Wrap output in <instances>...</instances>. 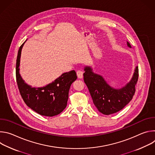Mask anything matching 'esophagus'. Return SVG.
<instances>
[{
	"label": "esophagus",
	"mask_w": 155,
	"mask_h": 155,
	"mask_svg": "<svg viewBox=\"0 0 155 155\" xmlns=\"http://www.w3.org/2000/svg\"><path fill=\"white\" fill-rule=\"evenodd\" d=\"M83 72L82 71V70H78L77 71V75L79 78H83Z\"/></svg>",
	"instance_id": "1"
}]
</instances>
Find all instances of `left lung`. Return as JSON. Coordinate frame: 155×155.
I'll list each match as a JSON object with an SVG mask.
<instances>
[{"label": "left lung", "mask_w": 155, "mask_h": 155, "mask_svg": "<svg viewBox=\"0 0 155 155\" xmlns=\"http://www.w3.org/2000/svg\"><path fill=\"white\" fill-rule=\"evenodd\" d=\"M127 44L131 48L128 41ZM84 70V81L89 90L94 104L101 113L107 115L117 113L133 97L139 78L138 67L136 68L130 81L120 89H115L108 85L101 75L93 72L91 67L86 66Z\"/></svg>", "instance_id": "8db88e82"}]
</instances>
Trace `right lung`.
Here are the masks:
<instances>
[{"instance_id":"1","label":"right lung","mask_w":155,"mask_h":155,"mask_svg":"<svg viewBox=\"0 0 155 155\" xmlns=\"http://www.w3.org/2000/svg\"><path fill=\"white\" fill-rule=\"evenodd\" d=\"M26 41L19 47L16 64V78L20 94L26 104L37 114L47 117L57 115L67 106L70 87L77 78V74L75 71L64 73L51 83L41 87L27 84L21 78L19 68L21 50Z\"/></svg>"}]
</instances>
